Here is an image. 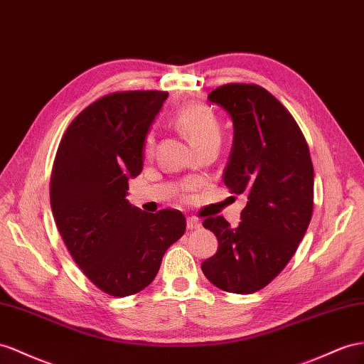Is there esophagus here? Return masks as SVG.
Listing matches in <instances>:
<instances>
[{
  "instance_id": "34e87169",
  "label": "esophagus",
  "mask_w": 364,
  "mask_h": 364,
  "mask_svg": "<svg viewBox=\"0 0 364 364\" xmlns=\"http://www.w3.org/2000/svg\"><path fill=\"white\" fill-rule=\"evenodd\" d=\"M200 221L197 220V218H193V217H189L188 218V229L189 230H193V229H200Z\"/></svg>"
}]
</instances>
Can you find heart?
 I'll return each instance as SVG.
<instances>
[{
    "label": "heart",
    "instance_id": "heart-1",
    "mask_svg": "<svg viewBox=\"0 0 364 364\" xmlns=\"http://www.w3.org/2000/svg\"><path fill=\"white\" fill-rule=\"evenodd\" d=\"M173 123L189 138L191 144L195 149L209 143H220V121L215 112L206 105H201V102H188V105H183L175 112ZM141 151L144 156H151L155 151V135L151 130L143 138Z\"/></svg>",
    "mask_w": 364,
    "mask_h": 364
}]
</instances>
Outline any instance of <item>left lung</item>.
<instances>
[{
	"instance_id": "1",
	"label": "left lung",
	"mask_w": 364,
	"mask_h": 364,
	"mask_svg": "<svg viewBox=\"0 0 364 364\" xmlns=\"http://www.w3.org/2000/svg\"><path fill=\"white\" fill-rule=\"evenodd\" d=\"M208 100L229 112L234 144L223 181L247 197L241 223L218 217L203 226L218 240L217 254L204 259L209 282L232 294H254L291 262L314 212V166L294 117L258 85L229 82Z\"/></svg>"
}]
</instances>
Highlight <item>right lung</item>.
<instances>
[{
    "mask_svg": "<svg viewBox=\"0 0 364 364\" xmlns=\"http://www.w3.org/2000/svg\"><path fill=\"white\" fill-rule=\"evenodd\" d=\"M167 92H114L93 101L64 132L50 176V206L70 257L100 291L127 296L154 282L186 230L180 210L146 213L127 200L143 169L141 143Z\"/></svg>",
    "mask_w": 364,
    "mask_h": 364,
    "instance_id": "add662e5",
    "label": "right lung"
}]
</instances>
